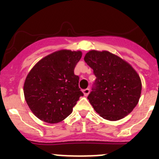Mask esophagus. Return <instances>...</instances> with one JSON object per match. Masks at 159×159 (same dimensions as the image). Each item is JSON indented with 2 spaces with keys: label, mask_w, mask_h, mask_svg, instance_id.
I'll return each instance as SVG.
<instances>
[{
  "label": "esophagus",
  "mask_w": 159,
  "mask_h": 159,
  "mask_svg": "<svg viewBox=\"0 0 159 159\" xmlns=\"http://www.w3.org/2000/svg\"><path fill=\"white\" fill-rule=\"evenodd\" d=\"M83 92H84V95H85V96H87V95H88V94H89L90 89H89V88H86V89H84V90H83Z\"/></svg>",
  "instance_id": "obj_1"
}]
</instances>
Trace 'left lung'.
<instances>
[{"label": "left lung", "mask_w": 159, "mask_h": 159, "mask_svg": "<svg viewBox=\"0 0 159 159\" xmlns=\"http://www.w3.org/2000/svg\"><path fill=\"white\" fill-rule=\"evenodd\" d=\"M84 60L93 69L95 81L88 99L103 119L116 121L127 116L139 100V75L126 61L107 51H90Z\"/></svg>", "instance_id": "left-lung-1"}]
</instances>
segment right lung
I'll use <instances>...</instances> for the list:
<instances>
[{
  "label": "right lung",
  "mask_w": 159,
  "mask_h": 159,
  "mask_svg": "<svg viewBox=\"0 0 159 159\" xmlns=\"http://www.w3.org/2000/svg\"><path fill=\"white\" fill-rule=\"evenodd\" d=\"M82 57L80 51L60 50L40 60L28 74L24 94L35 116L48 123L63 121L72 112L84 93L74 69Z\"/></svg>",
  "instance_id": "1"
}]
</instances>
